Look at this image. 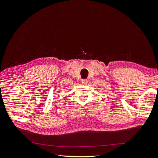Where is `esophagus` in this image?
<instances>
[{
    "instance_id": "esophagus-1",
    "label": "esophagus",
    "mask_w": 158,
    "mask_h": 158,
    "mask_svg": "<svg viewBox=\"0 0 158 158\" xmlns=\"http://www.w3.org/2000/svg\"><path fill=\"white\" fill-rule=\"evenodd\" d=\"M87 80H86V79H84V80H81V84H83V85H87Z\"/></svg>"
}]
</instances>
